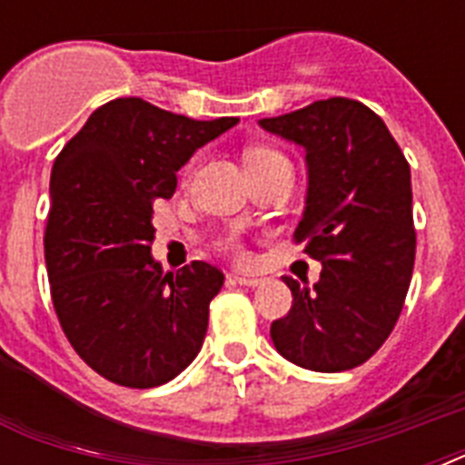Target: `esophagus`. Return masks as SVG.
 Here are the masks:
<instances>
[{
    "label": "esophagus",
    "mask_w": 465,
    "mask_h": 465,
    "mask_svg": "<svg viewBox=\"0 0 465 465\" xmlns=\"http://www.w3.org/2000/svg\"><path fill=\"white\" fill-rule=\"evenodd\" d=\"M233 282L243 284V287H258V284H262L265 280H262V277H255V275H233Z\"/></svg>",
    "instance_id": "obj_1"
}]
</instances>
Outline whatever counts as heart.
I'll use <instances>...</instances> for the list:
<instances>
[{
    "label": "heart",
    "mask_w": 465,
    "mask_h": 465,
    "mask_svg": "<svg viewBox=\"0 0 465 465\" xmlns=\"http://www.w3.org/2000/svg\"><path fill=\"white\" fill-rule=\"evenodd\" d=\"M268 154H275V152H268V149H253V152L248 154V159H255V156H268Z\"/></svg>",
    "instance_id": "heart-1"
}]
</instances>
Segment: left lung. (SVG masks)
Wrapping results in <instances>:
<instances>
[{
	"label": "left lung",
	"mask_w": 465,
	"mask_h": 465,
	"mask_svg": "<svg viewBox=\"0 0 465 465\" xmlns=\"http://www.w3.org/2000/svg\"><path fill=\"white\" fill-rule=\"evenodd\" d=\"M258 125L304 149L309 183L294 239L323 265L311 287L282 277L294 299L270 325L272 345L311 371L360 367L386 342L411 287V166L383 120L350 98Z\"/></svg>",
	"instance_id": "left-lung-1"
}]
</instances>
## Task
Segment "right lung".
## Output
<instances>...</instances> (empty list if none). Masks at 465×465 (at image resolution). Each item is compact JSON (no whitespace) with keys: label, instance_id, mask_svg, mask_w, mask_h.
<instances>
[{"label":"right lung","instance_id":"add662e5","mask_svg":"<svg viewBox=\"0 0 465 465\" xmlns=\"http://www.w3.org/2000/svg\"><path fill=\"white\" fill-rule=\"evenodd\" d=\"M236 123L115 98L91 113L54 159L45 229L50 294L76 354L108 381L154 389L203 347L224 275L203 261L163 272L152 255V219L190 156Z\"/></svg>","mask_w":465,"mask_h":465}]
</instances>
